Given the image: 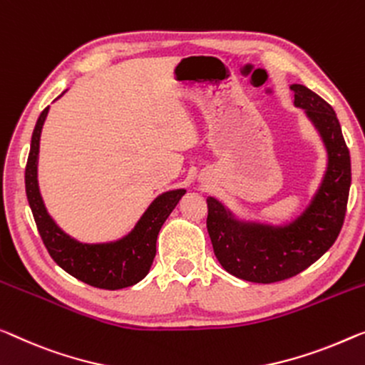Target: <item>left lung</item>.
Listing matches in <instances>:
<instances>
[{
  "label": "left lung",
  "instance_id": "obj_1",
  "mask_svg": "<svg viewBox=\"0 0 365 365\" xmlns=\"http://www.w3.org/2000/svg\"><path fill=\"white\" fill-rule=\"evenodd\" d=\"M295 105L304 108L328 149L324 180L313 203L287 227L239 225L215 198H208L206 227L215 255L230 274L255 284L295 277L322 257L344 225L351 188V155L338 116L329 103L303 85L292 86Z\"/></svg>",
  "mask_w": 365,
  "mask_h": 365
}]
</instances>
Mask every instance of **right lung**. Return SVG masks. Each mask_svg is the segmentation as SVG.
<instances>
[{
	"label": "right lung",
	"mask_w": 365,
	"mask_h": 365,
	"mask_svg": "<svg viewBox=\"0 0 365 365\" xmlns=\"http://www.w3.org/2000/svg\"><path fill=\"white\" fill-rule=\"evenodd\" d=\"M47 113L48 106L37 119L26 164V195L43 246L58 267L91 287L119 290L138 284L148 275L155 257V242L160 227L185 195V190L160 195L140 217L133 232L121 241L98 246L73 241L63 235L47 215L37 187V155Z\"/></svg>",
	"instance_id": "add662e5"
}]
</instances>
